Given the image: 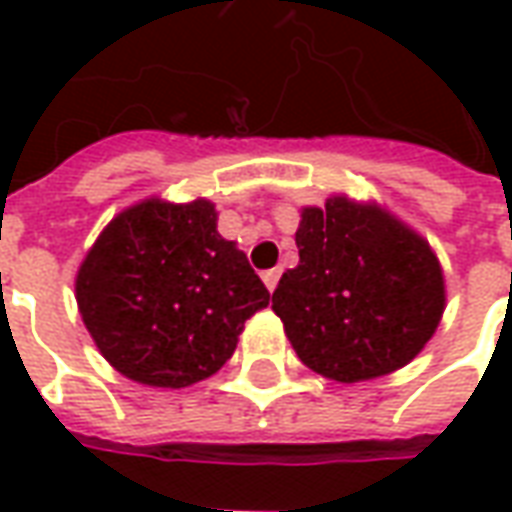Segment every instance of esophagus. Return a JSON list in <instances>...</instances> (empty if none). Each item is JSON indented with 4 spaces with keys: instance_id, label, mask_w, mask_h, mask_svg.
Instances as JSON below:
<instances>
[{
    "instance_id": "esophagus-1",
    "label": "esophagus",
    "mask_w": 512,
    "mask_h": 512,
    "mask_svg": "<svg viewBox=\"0 0 512 512\" xmlns=\"http://www.w3.org/2000/svg\"><path fill=\"white\" fill-rule=\"evenodd\" d=\"M279 268H268V271H263V282H266V288L274 293V288H277V282H279Z\"/></svg>"
}]
</instances>
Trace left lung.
<instances>
[{
    "instance_id": "obj_1",
    "label": "left lung",
    "mask_w": 512,
    "mask_h": 512,
    "mask_svg": "<svg viewBox=\"0 0 512 512\" xmlns=\"http://www.w3.org/2000/svg\"><path fill=\"white\" fill-rule=\"evenodd\" d=\"M299 266L271 307L293 351L321 376L356 384L395 373L425 348L444 312V274L428 241L378 205L348 197L304 208Z\"/></svg>"
}]
</instances>
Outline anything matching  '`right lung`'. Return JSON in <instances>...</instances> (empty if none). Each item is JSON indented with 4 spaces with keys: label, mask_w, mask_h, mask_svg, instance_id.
<instances>
[{
    "label": "right lung",
    "mask_w": 512,
    "mask_h": 512,
    "mask_svg": "<svg viewBox=\"0 0 512 512\" xmlns=\"http://www.w3.org/2000/svg\"><path fill=\"white\" fill-rule=\"evenodd\" d=\"M271 293L208 200L117 213L76 274L79 312L117 373L180 389L213 376Z\"/></svg>",
    "instance_id": "1"
}]
</instances>
